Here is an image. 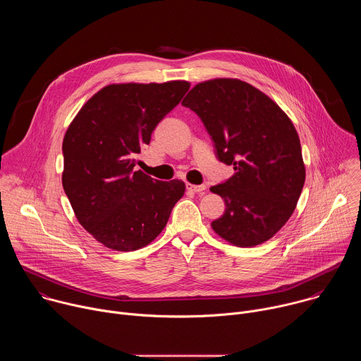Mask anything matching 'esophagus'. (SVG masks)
Instances as JSON below:
<instances>
[{
  "label": "esophagus",
  "mask_w": 361,
  "mask_h": 361,
  "mask_svg": "<svg viewBox=\"0 0 361 361\" xmlns=\"http://www.w3.org/2000/svg\"><path fill=\"white\" fill-rule=\"evenodd\" d=\"M185 187H187V190H190V191H192V192H202L205 188H207L204 184L195 185V184H191V183H187Z\"/></svg>",
  "instance_id": "34e87169"
}]
</instances>
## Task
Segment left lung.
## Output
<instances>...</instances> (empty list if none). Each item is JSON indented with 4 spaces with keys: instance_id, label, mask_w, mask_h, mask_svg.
Here are the masks:
<instances>
[{
    "instance_id": "8db88e82",
    "label": "left lung",
    "mask_w": 361,
    "mask_h": 361,
    "mask_svg": "<svg viewBox=\"0 0 361 361\" xmlns=\"http://www.w3.org/2000/svg\"><path fill=\"white\" fill-rule=\"evenodd\" d=\"M181 104L201 118L219 160L235 171L210 188L226 202L213 230L238 247L270 240L291 217L305 181L291 120L269 95L237 78L198 82Z\"/></svg>"
}]
</instances>
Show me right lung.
I'll use <instances>...</instances> for the list:
<instances>
[{
  "instance_id": "1",
  "label": "right lung",
  "mask_w": 361,
  "mask_h": 361,
  "mask_svg": "<svg viewBox=\"0 0 361 361\" xmlns=\"http://www.w3.org/2000/svg\"><path fill=\"white\" fill-rule=\"evenodd\" d=\"M188 81L110 84L95 92L67 128L63 187L78 223L117 251L145 247L184 195L181 180L134 171L156 126L188 91Z\"/></svg>"
}]
</instances>
